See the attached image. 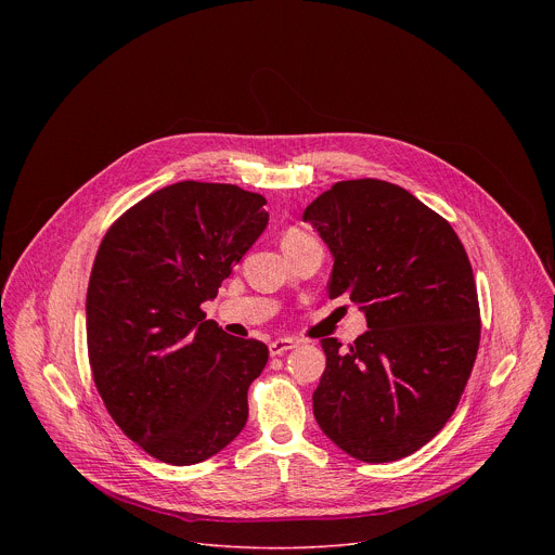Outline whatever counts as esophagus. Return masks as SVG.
Wrapping results in <instances>:
<instances>
[{
  "instance_id": "34e87169",
  "label": "esophagus",
  "mask_w": 555,
  "mask_h": 555,
  "mask_svg": "<svg viewBox=\"0 0 555 555\" xmlns=\"http://www.w3.org/2000/svg\"><path fill=\"white\" fill-rule=\"evenodd\" d=\"M298 343L294 338H276L270 343V356H283L289 349H294Z\"/></svg>"
}]
</instances>
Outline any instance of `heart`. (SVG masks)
Listing matches in <instances>:
<instances>
[{"mask_svg":"<svg viewBox=\"0 0 555 555\" xmlns=\"http://www.w3.org/2000/svg\"><path fill=\"white\" fill-rule=\"evenodd\" d=\"M309 240V234H305L302 230L298 228H289L285 234H283V244H296V242H305Z\"/></svg>","mask_w":555,"mask_h":555,"instance_id":"heart-1","label":"heart"}]
</instances>
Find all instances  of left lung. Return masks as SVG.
Returning <instances> with one entry per match:
<instances>
[{"mask_svg":"<svg viewBox=\"0 0 555 555\" xmlns=\"http://www.w3.org/2000/svg\"><path fill=\"white\" fill-rule=\"evenodd\" d=\"M334 257L330 298L366 315L349 349L323 338L327 366L313 417L347 454L398 461L452 417L477 360L481 315L469 259L452 225L406 189L347 180L302 212Z\"/></svg>","mask_w":555,"mask_h":555,"instance_id":"1","label":"left lung"}]
</instances>
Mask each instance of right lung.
Returning <instances> with one entry per match:
<instances>
[{"instance_id":"obj_1","label":"right lung","mask_w":555,"mask_h":555,"mask_svg":"<svg viewBox=\"0 0 555 555\" xmlns=\"http://www.w3.org/2000/svg\"><path fill=\"white\" fill-rule=\"evenodd\" d=\"M266 197L234 184L178 182L131 206L103 236L88 285V353L120 430L171 465L223 450L248 422L259 340L206 321L232 266L268 225Z\"/></svg>"}]
</instances>
